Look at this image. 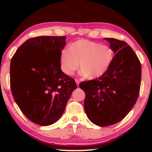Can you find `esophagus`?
Wrapping results in <instances>:
<instances>
[{"label": "esophagus", "instance_id": "esophagus-1", "mask_svg": "<svg viewBox=\"0 0 152 152\" xmlns=\"http://www.w3.org/2000/svg\"><path fill=\"white\" fill-rule=\"evenodd\" d=\"M75 81H76V83L77 84V86H79V84H80V80L78 79H75Z\"/></svg>", "mask_w": 152, "mask_h": 152}]
</instances>
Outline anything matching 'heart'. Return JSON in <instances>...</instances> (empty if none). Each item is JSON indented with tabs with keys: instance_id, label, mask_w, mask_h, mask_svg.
<instances>
[{
	"instance_id": "heart-1",
	"label": "heart",
	"mask_w": 152,
	"mask_h": 152,
	"mask_svg": "<svg viewBox=\"0 0 152 152\" xmlns=\"http://www.w3.org/2000/svg\"><path fill=\"white\" fill-rule=\"evenodd\" d=\"M115 52L109 45L87 39L76 41L61 53V70L72 75L78 68L88 79H96L106 74L114 60Z\"/></svg>"
}]
</instances>
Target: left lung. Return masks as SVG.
Instances as JSON below:
<instances>
[{"instance_id": "left-lung-1", "label": "left lung", "mask_w": 152, "mask_h": 152, "mask_svg": "<svg viewBox=\"0 0 152 152\" xmlns=\"http://www.w3.org/2000/svg\"><path fill=\"white\" fill-rule=\"evenodd\" d=\"M104 39L116 53L111 66L103 76L79 86L85 92L87 117L100 127L124 119L137 101L141 78V63L132 48L123 41Z\"/></svg>"}]
</instances>
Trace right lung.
Here are the masks:
<instances>
[{
    "instance_id": "right-lung-1",
    "label": "right lung",
    "mask_w": 152,
    "mask_h": 152,
    "mask_svg": "<svg viewBox=\"0 0 152 152\" xmlns=\"http://www.w3.org/2000/svg\"><path fill=\"white\" fill-rule=\"evenodd\" d=\"M66 36H39L27 40L12 56L10 84L22 113L35 124L48 126L62 115L77 88L61 70L60 58Z\"/></svg>"
}]
</instances>
